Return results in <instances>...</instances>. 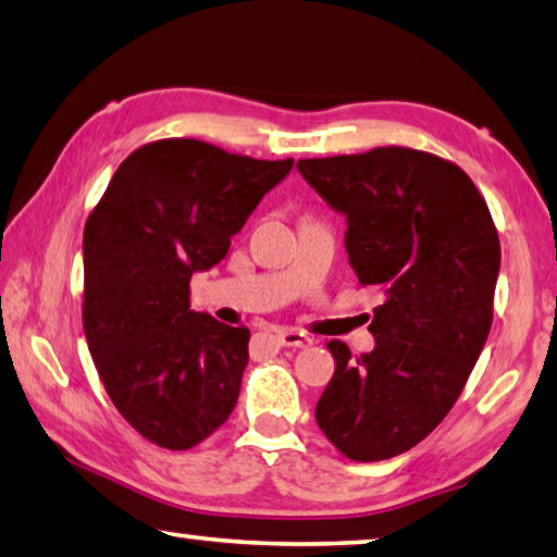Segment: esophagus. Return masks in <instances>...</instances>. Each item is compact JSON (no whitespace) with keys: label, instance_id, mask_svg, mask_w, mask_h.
<instances>
[{"label":"esophagus","instance_id":"esophagus-1","mask_svg":"<svg viewBox=\"0 0 557 557\" xmlns=\"http://www.w3.org/2000/svg\"><path fill=\"white\" fill-rule=\"evenodd\" d=\"M277 343L285 348H307V346H311V338L307 336V333L295 331V329H280Z\"/></svg>","mask_w":557,"mask_h":557}]
</instances>
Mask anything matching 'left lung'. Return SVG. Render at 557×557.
<instances>
[{"label":"left lung","instance_id":"obj_1","mask_svg":"<svg viewBox=\"0 0 557 557\" xmlns=\"http://www.w3.org/2000/svg\"><path fill=\"white\" fill-rule=\"evenodd\" d=\"M309 185L346 214L360 287H377L375 350H329L336 372L317 423L346 458L387 460L421 443L458 401L492 329L499 234L487 201L450 160L384 146L305 158Z\"/></svg>","mask_w":557,"mask_h":557}]
</instances>
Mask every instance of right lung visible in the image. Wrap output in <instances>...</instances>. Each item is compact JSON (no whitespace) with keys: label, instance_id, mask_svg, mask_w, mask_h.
<instances>
[{"label":"right lung","instance_id":"1","mask_svg":"<svg viewBox=\"0 0 557 557\" xmlns=\"http://www.w3.org/2000/svg\"><path fill=\"white\" fill-rule=\"evenodd\" d=\"M292 163L153 140L119 165L87 219V346L121 417L160 448H195L236 407L250 331L191 309L189 280L226 258Z\"/></svg>","mask_w":557,"mask_h":557}]
</instances>
